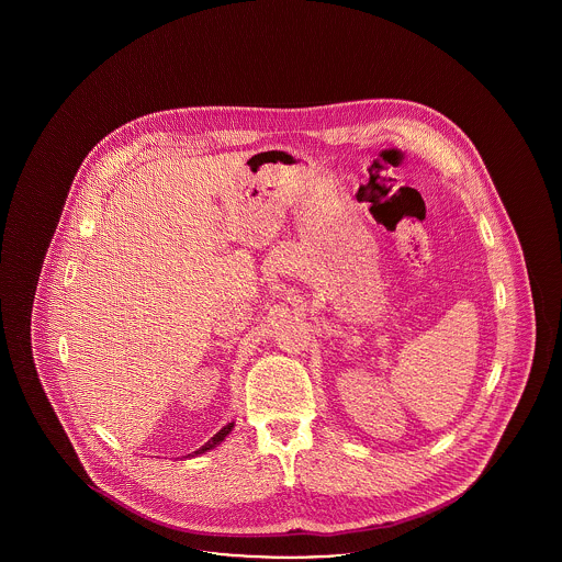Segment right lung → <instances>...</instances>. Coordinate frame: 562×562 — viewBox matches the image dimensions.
Segmentation results:
<instances>
[{
	"label": "right lung",
	"instance_id": "obj_1",
	"mask_svg": "<svg viewBox=\"0 0 562 562\" xmlns=\"http://www.w3.org/2000/svg\"><path fill=\"white\" fill-rule=\"evenodd\" d=\"M232 429H234V422H232V424H227L225 428L218 429V431L214 434L213 438H211V440H209V442H206L202 449H198V451H195L193 454L209 453L211 449H214L216 445H221V442H223V440H225V438L232 434Z\"/></svg>",
	"mask_w": 562,
	"mask_h": 562
}]
</instances>
